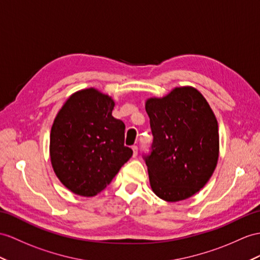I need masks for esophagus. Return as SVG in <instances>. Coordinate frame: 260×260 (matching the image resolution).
<instances>
[{"label": "esophagus", "mask_w": 260, "mask_h": 260, "mask_svg": "<svg viewBox=\"0 0 260 260\" xmlns=\"http://www.w3.org/2000/svg\"><path fill=\"white\" fill-rule=\"evenodd\" d=\"M132 150H134V156H137L138 155V147H137V145H134V147H132Z\"/></svg>", "instance_id": "esophagus-1"}]
</instances>
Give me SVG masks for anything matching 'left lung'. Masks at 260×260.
I'll use <instances>...</instances> for the list:
<instances>
[{"instance_id": "8db88e82", "label": "left lung", "mask_w": 260, "mask_h": 260, "mask_svg": "<svg viewBox=\"0 0 260 260\" xmlns=\"http://www.w3.org/2000/svg\"><path fill=\"white\" fill-rule=\"evenodd\" d=\"M145 110L153 136L151 152L143 155L152 191L167 202L191 198L216 168V117L193 87H178L166 97L149 98Z\"/></svg>"}]
</instances>
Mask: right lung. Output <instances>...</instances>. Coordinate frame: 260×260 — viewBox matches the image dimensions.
Masks as SVG:
<instances>
[{"label":"right lung","instance_id":"add662e5","mask_svg":"<svg viewBox=\"0 0 260 260\" xmlns=\"http://www.w3.org/2000/svg\"><path fill=\"white\" fill-rule=\"evenodd\" d=\"M115 101L94 88L73 93L50 131V161L57 178L80 196L97 195L132 156L125 125L112 117Z\"/></svg>","mask_w":260,"mask_h":260}]
</instances>
